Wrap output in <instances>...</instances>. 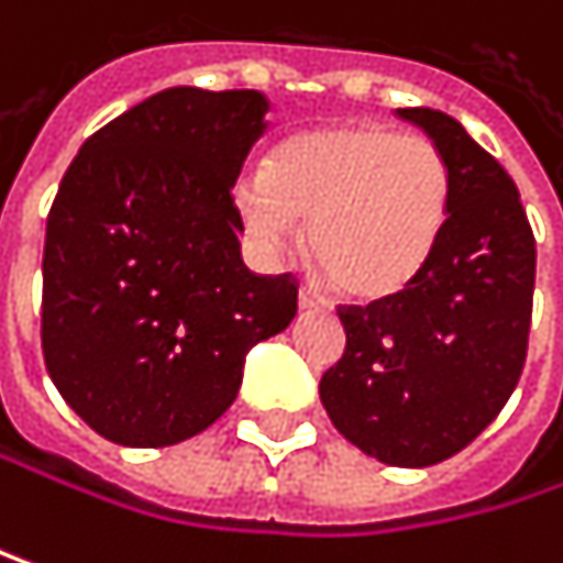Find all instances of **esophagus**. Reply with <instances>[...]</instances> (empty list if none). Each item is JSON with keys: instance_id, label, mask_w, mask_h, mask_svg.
<instances>
[{"instance_id": "1", "label": "esophagus", "mask_w": 563, "mask_h": 563, "mask_svg": "<svg viewBox=\"0 0 563 563\" xmlns=\"http://www.w3.org/2000/svg\"><path fill=\"white\" fill-rule=\"evenodd\" d=\"M300 310L303 313H313V310H323V300L310 290H300Z\"/></svg>"}]
</instances>
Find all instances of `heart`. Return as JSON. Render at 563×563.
Instances as JSON below:
<instances>
[{
	"mask_svg": "<svg viewBox=\"0 0 563 563\" xmlns=\"http://www.w3.org/2000/svg\"><path fill=\"white\" fill-rule=\"evenodd\" d=\"M233 207L263 253H284L310 223V256L350 300H389L435 256L452 170L442 147L379 121L303 128L279 141L263 170H243Z\"/></svg>",
	"mask_w": 563,
	"mask_h": 563,
	"instance_id": "heart-1",
	"label": "heart"
}]
</instances>
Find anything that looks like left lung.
Instances as JSON below:
<instances>
[{
    "label": "left lung",
    "instance_id": "8db88e82",
    "mask_svg": "<svg viewBox=\"0 0 563 563\" xmlns=\"http://www.w3.org/2000/svg\"><path fill=\"white\" fill-rule=\"evenodd\" d=\"M445 154V236L402 294L343 310L346 353L320 399L343 439L396 468H426L478 439L518 386L534 233L508 170L445 111L399 108Z\"/></svg>",
    "mask_w": 563,
    "mask_h": 563
}]
</instances>
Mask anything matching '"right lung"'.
<instances>
[{"instance_id": "1", "label": "right lung", "mask_w": 563, "mask_h": 563, "mask_svg": "<svg viewBox=\"0 0 563 563\" xmlns=\"http://www.w3.org/2000/svg\"><path fill=\"white\" fill-rule=\"evenodd\" d=\"M260 91L164 88L95 131L45 223L42 353L101 439L177 445L236 399L246 353L297 317L290 276L240 256L233 184L266 131Z\"/></svg>"}]
</instances>
